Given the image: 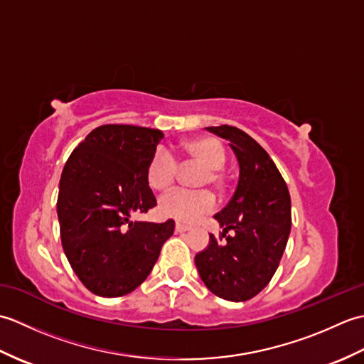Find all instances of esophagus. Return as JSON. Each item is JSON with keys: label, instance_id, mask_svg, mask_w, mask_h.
I'll return each instance as SVG.
<instances>
[{"label": "esophagus", "instance_id": "esophagus-1", "mask_svg": "<svg viewBox=\"0 0 364 364\" xmlns=\"http://www.w3.org/2000/svg\"><path fill=\"white\" fill-rule=\"evenodd\" d=\"M189 230H191V227L184 225V223H176V225H175L176 233H184V231H189Z\"/></svg>", "mask_w": 364, "mask_h": 364}]
</instances>
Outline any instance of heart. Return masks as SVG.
Listing matches in <instances>:
<instances>
[{"instance_id":"b5f03b06","label":"heart","mask_w":364,"mask_h":364,"mask_svg":"<svg viewBox=\"0 0 364 364\" xmlns=\"http://www.w3.org/2000/svg\"><path fill=\"white\" fill-rule=\"evenodd\" d=\"M188 164H200L206 172L200 176L198 186L210 184L220 186V168L227 162V151L215 139H196L184 145ZM178 175V162L166 149H158L146 164V183L154 191H164L172 186ZM214 208V197L208 191L175 189L159 198L162 215L181 222H196Z\"/></svg>"}]
</instances>
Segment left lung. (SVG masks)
<instances>
[{"label":"left lung","mask_w":364,"mask_h":364,"mask_svg":"<svg viewBox=\"0 0 364 364\" xmlns=\"http://www.w3.org/2000/svg\"><path fill=\"white\" fill-rule=\"evenodd\" d=\"M227 139L239 164L233 197L214 215L227 242L210 244L196 255L205 286L230 301H245L266 288L280 264L291 233V197L267 151L242 129L205 128ZM228 230H233L227 237Z\"/></svg>","instance_id":"1"}]
</instances>
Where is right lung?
<instances>
[{"mask_svg": "<svg viewBox=\"0 0 364 364\" xmlns=\"http://www.w3.org/2000/svg\"><path fill=\"white\" fill-rule=\"evenodd\" d=\"M162 131L133 125L98 127L76 146L59 181L60 241L73 272L102 297H120L145 282L175 222H134L156 198L146 164Z\"/></svg>", "mask_w": 364, "mask_h": 364, "instance_id": "1", "label": "right lung"}]
</instances>
